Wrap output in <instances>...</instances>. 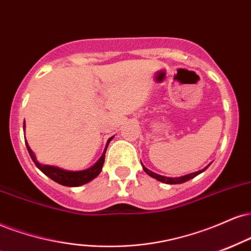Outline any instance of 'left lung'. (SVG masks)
Instances as JSON below:
<instances>
[{"mask_svg": "<svg viewBox=\"0 0 251 251\" xmlns=\"http://www.w3.org/2000/svg\"><path fill=\"white\" fill-rule=\"evenodd\" d=\"M141 165H143V164H141ZM208 166H209V165H208ZM208 166H207L206 168H203V170H201V171H198V172H194V173H191V174L183 175V176H179V177H168V176H164V175H159V174L154 173V172L150 171L149 168H146V167H145L144 165H143V168H144V171L146 172V173L150 175V176L154 177V179H156V180H158V181H160V182L168 183V185H177V183H183V182H186V181H188V180L193 179V177H195L196 175L201 174L202 172H204V171L207 170V168H208Z\"/></svg>", "mask_w": 251, "mask_h": 251, "instance_id": "8db88e82", "label": "left lung"}]
</instances>
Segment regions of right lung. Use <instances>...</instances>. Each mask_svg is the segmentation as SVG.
I'll return each instance as SVG.
<instances>
[{
  "label": "right lung",
  "instance_id": "right-lung-1",
  "mask_svg": "<svg viewBox=\"0 0 251 251\" xmlns=\"http://www.w3.org/2000/svg\"><path fill=\"white\" fill-rule=\"evenodd\" d=\"M24 126L25 125L23 124V128ZM112 139L113 137H111L107 140L106 147H105L104 152H102V155L99 158L98 161H97L92 167L87 168V170H84V171H66V170H63V168L56 167V166L41 164V162L37 161V159H36L35 156V153L32 152L31 149H30L26 141H25V145H26V149H28L29 154L31 156L32 161L35 162L36 167H37L42 173H44L47 176H49L51 180H53L55 182L59 183V185L66 186V187H78L81 185H85V183L90 182V181L98 176L99 173L101 172L102 165H104L105 153H106L107 146Z\"/></svg>",
  "mask_w": 251,
  "mask_h": 251
}]
</instances>
